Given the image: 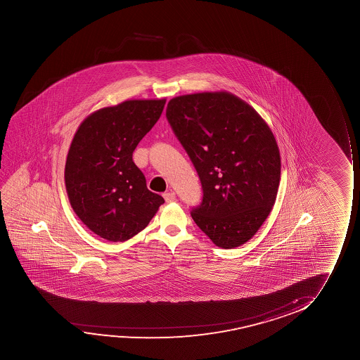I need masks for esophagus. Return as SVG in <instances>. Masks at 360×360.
I'll use <instances>...</instances> for the list:
<instances>
[{"label": "esophagus", "mask_w": 360, "mask_h": 360, "mask_svg": "<svg viewBox=\"0 0 360 360\" xmlns=\"http://www.w3.org/2000/svg\"><path fill=\"white\" fill-rule=\"evenodd\" d=\"M163 198H165V200L167 202H174L176 200V194L173 192H166L163 194Z\"/></svg>", "instance_id": "obj_1"}]
</instances>
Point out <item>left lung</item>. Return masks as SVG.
<instances>
[{
  "instance_id": "8db88e82",
  "label": "left lung",
  "mask_w": 360,
  "mask_h": 360,
  "mask_svg": "<svg viewBox=\"0 0 360 360\" xmlns=\"http://www.w3.org/2000/svg\"><path fill=\"white\" fill-rule=\"evenodd\" d=\"M166 117L202 183L193 220L217 247L246 243L271 212L281 181L271 129L229 92L179 96L168 102Z\"/></svg>"
}]
</instances>
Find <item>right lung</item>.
Listing matches in <instances>:
<instances>
[{
	"instance_id": "right-lung-1",
	"label": "right lung",
	"mask_w": 360,
	"mask_h": 360,
	"mask_svg": "<svg viewBox=\"0 0 360 360\" xmlns=\"http://www.w3.org/2000/svg\"><path fill=\"white\" fill-rule=\"evenodd\" d=\"M166 99H133L94 112L75 134L65 165L70 204L104 240L124 242L148 226L161 195L148 191L134 150L156 124Z\"/></svg>"
}]
</instances>
